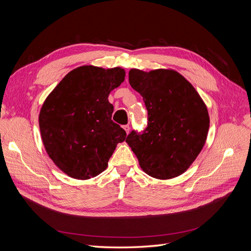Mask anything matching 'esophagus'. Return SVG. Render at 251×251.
<instances>
[{
	"mask_svg": "<svg viewBox=\"0 0 251 251\" xmlns=\"http://www.w3.org/2000/svg\"><path fill=\"white\" fill-rule=\"evenodd\" d=\"M124 128H125V131L126 132V134H128V132H130V126L126 125V126H124Z\"/></svg>",
	"mask_w": 251,
	"mask_h": 251,
	"instance_id": "obj_1",
	"label": "esophagus"
}]
</instances>
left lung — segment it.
I'll return each mask as SVG.
<instances>
[{"label":"left lung","mask_w":251,"mask_h":251,"mask_svg":"<svg viewBox=\"0 0 251 251\" xmlns=\"http://www.w3.org/2000/svg\"><path fill=\"white\" fill-rule=\"evenodd\" d=\"M128 81L148 110L147 127L141 133L132 131L126 139L140 168L157 179L183 174L206 141V105L192 83L177 71L131 69Z\"/></svg>","instance_id":"left-lung-1"}]
</instances>
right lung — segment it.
<instances>
[{
    "label": "right lung",
    "instance_id": "right-lung-1",
    "mask_svg": "<svg viewBox=\"0 0 251 251\" xmlns=\"http://www.w3.org/2000/svg\"><path fill=\"white\" fill-rule=\"evenodd\" d=\"M119 67L81 66L68 73L49 94L39 124L47 154L68 176L86 180L102 173L126 133L112 120V90L125 80Z\"/></svg>",
    "mask_w": 251,
    "mask_h": 251
}]
</instances>
